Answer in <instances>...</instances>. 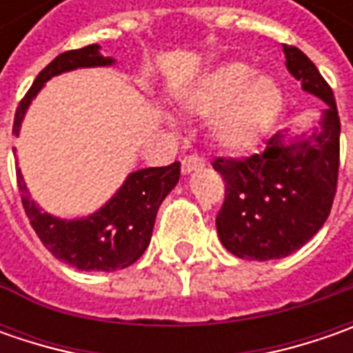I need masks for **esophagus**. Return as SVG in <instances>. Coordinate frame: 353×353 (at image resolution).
<instances>
[{
  "label": "esophagus",
  "instance_id": "esophagus-1",
  "mask_svg": "<svg viewBox=\"0 0 353 353\" xmlns=\"http://www.w3.org/2000/svg\"><path fill=\"white\" fill-rule=\"evenodd\" d=\"M202 167H204V161H202V159H200L198 155L184 157V161H183V172H184V174H190L192 170L202 169Z\"/></svg>",
  "mask_w": 353,
  "mask_h": 353
}]
</instances>
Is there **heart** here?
<instances>
[{
    "mask_svg": "<svg viewBox=\"0 0 353 353\" xmlns=\"http://www.w3.org/2000/svg\"><path fill=\"white\" fill-rule=\"evenodd\" d=\"M285 94L275 78L253 74L243 62H225L202 74L186 90L184 110L212 117V139L228 153L253 149L275 125Z\"/></svg>",
    "mask_w": 353,
    "mask_h": 353,
    "instance_id": "b5f03b06",
    "label": "heart"
}]
</instances>
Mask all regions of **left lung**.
Wrapping results in <instances>:
<instances>
[{
	"label": "left lung",
	"instance_id": "obj_1",
	"mask_svg": "<svg viewBox=\"0 0 353 353\" xmlns=\"http://www.w3.org/2000/svg\"><path fill=\"white\" fill-rule=\"evenodd\" d=\"M283 50L287 70L326 108L312 131L283 129L267 139L263 153L212 163L225 183L218 236L239 259L269 261L301 250L324 225L336 194L340 117L332 88L303 50Z\"/></svg>",
	"mask_w": 353,
	"mask_h": 353
}]
</instances>
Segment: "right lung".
Instances as JSON below:
<instances>
[{"label": "right lung", "instance_id": "obj_1", "mask_svg": "<svg viewBox=\"0 0 353 353\" xmlns=\"http://www.w3.org/2000/svg\"><path fill=\"white\" fill-rule=\"evenodd\" d=\"M114 62V59L103 57L100 52V45H88L59 54L39 72L33 86L21 100L15 112L13 135H19L29 105L52 76L76 68L112 66ZM179 179V161L169 167H149L129 172L125 183L117 188L116 194L100 210L86 218L66 220L57 218L34 204L21 170H17L21 202L37 236L57 259L80 271H117L135 263L149 248L161 202L176 186Z\"/></svg>", "mask_w": 353, "mask_h": 353}]
</instances>
